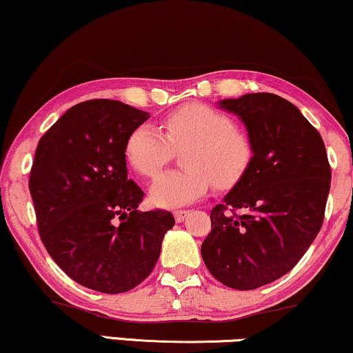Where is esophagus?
<instances>
[{"label": "esophagus", "instance_id": "esophagus-1", "mask_svg": "<svg viewBox=\"0 0 353 353\" xmlns=\"http://www.w3.org/2000/svg\"><path fill=\"white\" fill-rule=\"evenodd\" d=\"M188 214H190V210L180 209V210H175V212H173V216H175V221L176 222H183L186 219Z\"/></svg>", "mask_w": 353, "mask_h": 353}]
</instances>
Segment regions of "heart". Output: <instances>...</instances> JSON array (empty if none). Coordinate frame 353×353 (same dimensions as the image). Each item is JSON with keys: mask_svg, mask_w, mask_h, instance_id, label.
<instances>
[{"mask_svg": "<svg viewBox=\"0 0 353 353\" xmlns=\"http://www.w3.org/2000/svg\"><path fill=\"white\" fill-rule=\"evenodd\" d=\"M163 132L144 123L131 132L126 159L139 175L152 178L183 152V170L162 173L150 186V201L159 208H180L208 193L210 183L230 188L243 176L251 160V144L233 121L204 103H188L163 118Z\"/></svg>", "mask_w": 353, "mask_h": 353, "instance_id": "b5f03b06", "label": "heart"}]
</instances>
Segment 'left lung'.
Returning <instances> with one entry per match:
<instances>
[{
  "instance_id": "obj_1",
  "label": "left lung",
  "mask_w": 353,
  "mask_h": 353,
  "mask_svg": "<svg viewBox=\"0 0 353 353\" xmlns=\"http://www.w3.org/2000/svg\"><path fill=\"white\" fill-rule=\"evenodd\" d=\"M219 105L243 121L253 157L210 210L201 254L223 285L253 290L285 276L321 230L331 165L321 134L288 100L258 92Z\"/></svg>"
}]
</instances>
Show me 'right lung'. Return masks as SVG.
<instances>
[{
	"mask_svg": "<svg viewBox=\"0 0 353 353\" xmlns=\"http://www.w3.org/2000/svg\"><path fill=\"white\" fill-rule=\"evenodd\" d=\"M149 118L118 100H85L40 137L29 190L54 263L81 285L123 294L152 272L168 210L141 212L143 190L128 178L126 143Z\"/></svg>",
	"mask_w": 353,
	"mask_h": 353,
	"instance_id": "1",
	"label": "right lung"
}]
</instances>
